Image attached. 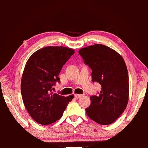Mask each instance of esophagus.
<instances>
[{"label":"esophagus","instance_id":"34e87169","mask_svg":"<svg viewBox=\"0 0 148 148\" xmlns=\"http://www.w3.org/2000/svg\"><path fill=\"white\" fill-rule=\"evenodd\" d=\"M82 95H81V94H75V97H76V98H80V97H82Z\"/></svg>","mask_w":148,"mask_h":148}]
</instances>
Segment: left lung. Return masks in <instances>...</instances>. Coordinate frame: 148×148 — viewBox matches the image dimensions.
I'll return each instance as SVG.
<instances>
[{
  "label": "left lung",
  "mask_w": 148,
  "mask_h": 148,
  "mask_svg": "<svg viewBox=\"0 0 148 148\" xmlns=\"http://www.w3.org/2000/svg\"><path fill=\"white\" fill-rule=\"evenodd\" d=\"M78 52L92 70V82L102 86L98 96L90 97L91 104L86 113L99 124H110L128 102L129 77L125 61L116 50L100 44L82 48Z\"/></svg>",
  "instance_id": "1"
}]
</instances>
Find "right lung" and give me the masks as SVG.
Returning a JSON list of instances; mask_svg holds the SVG:
<instances>
[{"label":"right lung","mask_w":148,"mask_h":148,"mask_svg":"<svg viewBox=\"0 0 148 148\" xmlns=\"http://www.w3.org/2000/svg\"><path fill=\"white\" fill-rule=\"evenodd\" d=\"M72 48L46 46L30 56L21 79V94L28 114L35 122L48 125L60 120L74 95L54 94L52 86L60 82L63 66L74 54Z\"/></svg>","instance_id":"right-lung-1"}]
</instances>
